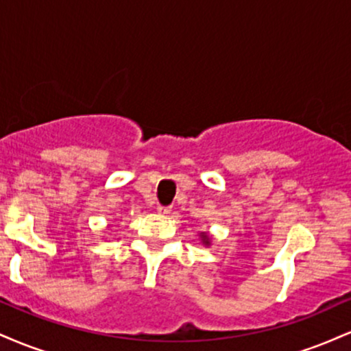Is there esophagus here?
I'll return each mask as SVG.
<instances>
[{
	"mask_svg": "<svg viewBox=\"0 0 351 351\" xmlns=\"http://www.w3.org/2000/svg\"><path fill=\"white\" fill-rule=\"evenodd\" d=\"M156 211H158L160 215H170L171 208L170 206H158V208H156Z\"/></svg>",
	"mask_w": 351,
	"mask_h": 351,
	"instance_id": "esophagus-1",
	"label": "esophagus"
}]
</instances>
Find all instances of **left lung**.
I'll return each instance as SVG.
<instances>
[{
  "label": "left lung",
  "mask_w": 351,
  "mask_h": 351,
  "mask_svg": "<svg viewBox=\"0 0 351 351\" xmlns=\"http://www.w3.org/2000/svg\"><path fill=\"white\" fill-rule=\"evenodd\" d=\"M201 237H203V243H209V241H208V236L206 234H201Z\"/></svg>",
  "instance_id": "obj_1"
}]
</instances>
